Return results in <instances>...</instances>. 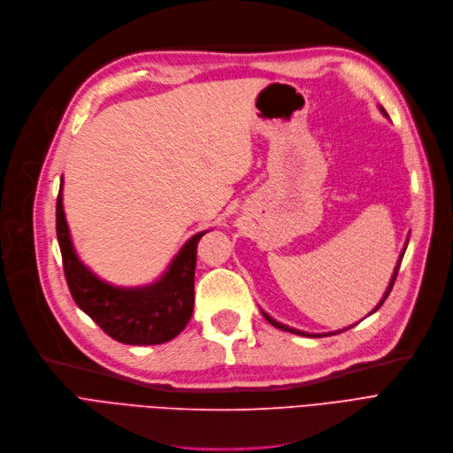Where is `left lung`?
<instances>
[{
	"mask_svg": "<svg viewBox=\"0 0 453 453\" xmlns=\"http://www.w3.org/2000/svg\"><path fill=\"white\" fill-rule=\"evenodd\" d=\"M380 111L383 112V116H388L387 114V111L380 105ZM405 248H407V242H405V246H403V250H402V253H400V259H398V265H396V268H395V272H392V278H390V281H388V287H387V290H385V294H383V298H381V302L372 309V312H376L381 305H383V302L387 300V296L390 294V290H392V285H395V281H396V275H398V268H400V263H402V257H403V253H405ZM263 312V317L273 326V327H278V329H283V331H288V333H294V335H302V337H327V335H337V333H342V331H346V329H349V327H353V326H349V327H344V329H339V331H333V333H307V331H300V329H294V327H288V326H285V324H281V322H278L275 319H272L268 312H265V311H261ZM370 312V314H372ZM368 314V317H370Z\"/></svg>",
	"mask_w": 453,
	"mask_h": 453,
	"instance_id": "obj_1",
	"label": "left lung"
}]
</instances>
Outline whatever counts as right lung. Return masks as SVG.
Instances as JSON below:
<instances>
[{
	"label": "right lung",
	"mask_w": 453,
	"mask_h": 453,
	"mask_svg": "<svg viewBox=\"0 0 453 453\" xmlns=\"http://www.w3.org/2000/svg\"><path fill=\"white\" fill-rule=\"evenodd\" d=\"M207 231L196 233L172 259L159 280L142 287H114L77 257L63 207V178L57 196V239L73 302L122 344L150 346L178 337L194 311L196 246Z\"/></svg>",
	"instance_id": "1"
}]
</instances>
